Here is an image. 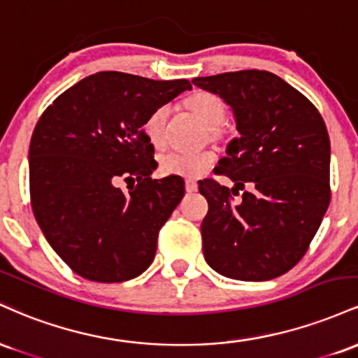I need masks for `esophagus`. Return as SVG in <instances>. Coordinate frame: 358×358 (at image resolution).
I'll return each instance as SVG.
<instances>
[{"label":"esophagus","instance_id":"34e87169","mask_svg":"<svg viewBox=\"0 0 358 358\" xmlns=\"http://www.w3.org/2000/svg\"><path fill=\"white\" fill-rule=\"evenodd\" d=\"M185 188H187L188 193H192V192H196L199 185H196V182H193V180H187V182H185Z\"/></svg>","mask_w":358,"mask_h":358}]
</instances>
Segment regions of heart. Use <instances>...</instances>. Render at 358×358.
Segmentation results:
<instances>
[{
    "label": "heart",
    "mask_w": 358,
    "mask_h": 358,
    "mask_svg": "<svg viewBox=\"0 0 358 358\" xmlns=\"http://www.w3.org/2000/svg\"><path fill=\"white\" fill-rule=\"evenodd\" d=\"M188 108L208 129L215 131L224 124L225 108L217 96L200 92L188 99ZM168 117L166 106H159L145 121V133L153 146L165 141V126ZM215 163L212 151H168L159 158V170L165 175H178L185 178H199Z\"/></svg>",
    "instance_id": "heart-1"
}]
</instances>
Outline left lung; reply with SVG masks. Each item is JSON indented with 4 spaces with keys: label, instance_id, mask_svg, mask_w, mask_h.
<instances>
[{
    "label": "left lung",
    "instance_id": "8db88e82",
    "mask_svg": "<svg viewBox=\"0 0 358 358\" xmlns=\"http://www.w3.org/2000/svg\"><path fill=\"white\" fill-rule=\"evenodd\" d=\"M192 82L232 109L239 133L217 166L234 187L199 182L208 202L205 261L239 281L281 276L305 256L330 203L327 126L301 92L271 72H227ZM245 182L250 190L234 204L231 196Z\"/></svg>",
    "mask_w": 358,
    "mask_h": 358
}]
</instances>
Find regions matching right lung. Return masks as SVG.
I'll return each instance as SVG.
<instances>
[{"mask_svg":"<svg viewBox=\"0 0 358 358\" xmlns=\"http://www.w3.org/2000/svg\"><path fill=\"white\" fill-rule=\"evenodd\" d=\"M190 82L97 72L48 106L30 141V196L45 239L79 276L122 282L150 268L158 232L185 195V182L153 180L145 121ZM121 176L138 185L124 194Z\"/></svg>","mask_w":358,"mask_h":358,"instance_id":"add662e5","label":"right lung"}]
</instances>
